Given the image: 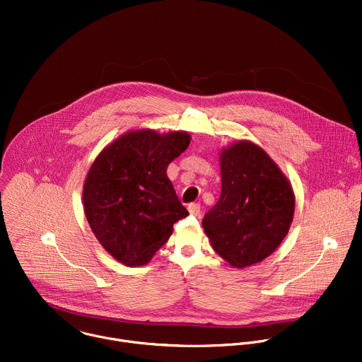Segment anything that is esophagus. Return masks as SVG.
Here are the masks:
<instances>
[{
    "instance_id": "obj_1",
    "label": "esophagus",
    "mask_w": 362,
    "mask_h": 362,
    "mask_svg": "<svg viewBox=\"0 0 362 362\" xmlns=\"http://www.w3.org/2000/svg\"><path fill=\"white\" fill-rule=\"evenodd\" d=\"M188 211H189V214H192L195 216H199L201 215V205L199 204H189Z\"/></svg>"
}]
</instances>
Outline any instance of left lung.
<instances>
[{"instance_id": "obj_1", "label": "left lung", "mask_w": 362, "mask_h": 362, "mask_svg": "<svg viewBox=\"0 0 362 362\" xmlns=\"http://www.w3.org/2000/svg\"><path fill=\"white\" fill-rule=\"evenodd\" d=\"M222 189L202 226L214 250L243 269L270 256L294 215L290 181L257 144L236 141L221 150Z\"/></svg>"}]
</instances>
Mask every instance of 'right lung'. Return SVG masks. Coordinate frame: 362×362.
Wrapping results in <instances>:
<instances>
[{"label": "right lung", "instance_id": "obj_1", "mask_svg": "<svg viewBox=\"0 0 362 362\" xmlns=\"http://www.w3.org/2000/svg\"><path fill=\"white\" fill-rule=\"evenodd\" d=\"M187 132L130 130L106 146L83 184V209L99 243L126 266L147 264L188 211L167 177L189 146Z\"/></svg>", "mask_w": 362, "mask_h": 362}]
</instances>
